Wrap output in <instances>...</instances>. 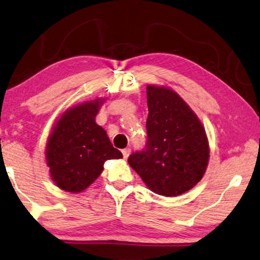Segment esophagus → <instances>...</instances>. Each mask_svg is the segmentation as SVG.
Wrapping results in <instances>:
<instances>
[{
  "label": "esophagus",
  "mask_w": 260,
  "mask_h": 260,
  "mask_svg": "<svg viewBox=\"0 0 260 260\" xmlns=\"http://www.w3.org/2000/svg\"><path fill=\"white\" fill-rule=\"evenodd\" d=\"M122 153H123V158L126 159L127 156H129V154L131 153V148L130 147H126V148H123L122 150Z\"/></svg>",
  "instance_id": "obj_1"
}]
</instances>
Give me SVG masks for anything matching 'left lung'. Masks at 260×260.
<instances>
[{"instance_id":"obj_1","label":"left lung","mask_w":260,"mask_h":260,"mask_svg":"<svg viewBox=\"0 0 260 260\" xmlns=\"http://www.w3.org/2000/svg\"><path fill=\"white\" fill-rule=\"evenodd\" d=\"M145 147L127 162L153 192L175 197L202 180L210 158L206 133L176 92L148 85Z\"/></svg>"}]
</instances>
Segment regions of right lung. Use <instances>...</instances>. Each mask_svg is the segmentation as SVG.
Returning a JSON list of instances; mask_svg holds the SVG:
<instances>
[{"instance_id": "add662e5", "label": "right lung", "mask_w": 260, "mask_h": 260, "mask_svg": "<svg viewBox=\"0 0 260 260\" xmlns=\"http://www.w3.org/2000/svg\"><path fill=\"white\" fill-rule=\"evenodd\" d=\"M104 100L71 107L59 117L49 136L46 161L59 189L80 192L94 182L107 160L123 158L95 116Z\"/></svg>"}]
</instances>
